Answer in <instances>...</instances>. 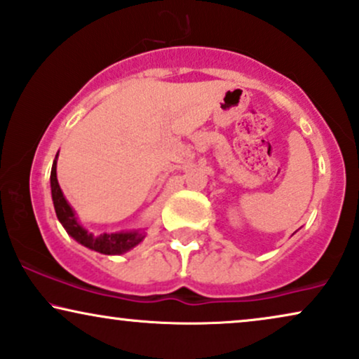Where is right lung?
<instances>
[{
	"instance_id": "obj_1",
	"label": "right lung",
	"mask_w": 359,
	"mask_h": 359,
	"mask_svg": "<svg viewBox=\"0 0 359 359\" xmlns=\"http://www.w3.org/2000/svg\"><path fill=\"white\" fill-rule=\"evenodd\" d=\"M51 194H53L54 210H56L59 222H61L62 226H65L66 232L69 233L72 238L78 240L79 243H83L84 247L93 248V250L104 253V255H119V253L130 250V248L135 247V245L144 238V235L139 232L104 233V235H99V237H94L93 233L86 232L83 226L78 224V220H76L74 217V212H72V208L69 207V203L66 202L61 189H59L57 177H56V161L53 162V169H51Z\"/></svg>"
}]
</instances>
